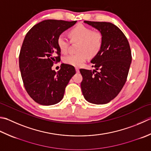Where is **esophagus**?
I'll use <instances>...</instances> for the list:
<instances>
[{
  "instance_id": "obj_1",
  "label": "esophagus",
  "mask_w": 151,
  "mask_h": 151,
  "mask_svg": "<svg viewBox=\"0 0 151 151\" xmlns=\"http://www.w3.org/2000/svg\"><path fill=\"white\" fill-rule=\"evenodd\" d=\"M75 69H76V73H78L79 72V68L78 67H75Z\"/></svg>"
}]
</instances>
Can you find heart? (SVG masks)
<instances>
[{
	"label": "heart",
	"instance_id": "heart-1",
	"mask_svg": "<svg viewBox=\"0 0 151 151\" xmlns=\"http://www.w3.org/2000/svg\"><path fill=\"white\" fill-rule=\"evenodd\" d=\"M71 42H78L76 54H71L63 58V62L74 67H79L87 60L88 56L93 58L101 51L103 43V35L99 30H92L89 27L78 24L69 31ZM57 44L61 53H66L69 40L64 35L58 37Z\"/></svg>",
	"mask_w": 151,
	"mask_h": 151
}]
</instances>
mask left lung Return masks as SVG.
Returning a JSON list of instances; mask_svg holds the SVG:
<instances>
[{
    "mask_svg": "<svg viewBox=\"0 0 151 151\" xmlns=\"http://www.w3.org/2000/svg\"><path fill=\"white\" fill-rule=\"evenodd\" d=\"M84 22L102 32L103 43L91 61L96 69H80L82 94L91 103L105 104L117 96L126 83L132 62L130 46L124 34L113 23Z\"/></svg>",
    "mask_w": 151,
    "mask_h": 151,
    "instance_id": "obj_1",
    "label": "left lung"
}]
</instances>
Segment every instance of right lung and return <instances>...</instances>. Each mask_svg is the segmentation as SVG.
Masks as SVG:
<instances>
[{"instance_id": "add662e5", "label": "right lung", "mask_w": 151, "mask_h": 151, "mask_svg": "<svg viewBox=\"0 0 151 151\" xmlns=\"http://www.w3.org/2000/svg\"><path fill=\"white\" fill-rule=\"evenodd\" d=\"M76 21L47 19L34 25L26 34L19 55V69L27 92L42 105L56 104L63 99L75 67L62 63L56 73L54 63L60 61L58 37Z\"/></svg>"}]
</instances>
